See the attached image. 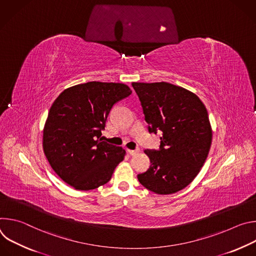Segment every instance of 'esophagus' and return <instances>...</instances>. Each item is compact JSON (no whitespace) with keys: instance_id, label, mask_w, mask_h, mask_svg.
Returning a JSON list of instances; mask_svg holds the SVG:
<instances>
[{"instance_id":"1","label":"esophagus","mask_w":256,"mask_h":256,"mask_svg":"<svg viewBox=\"0 0 256 256\" xmlns=\"http://www.w3.org/2000/svg\"><path fill=\"white\" fill-rule=\"evenodd\" d=\"M128 152L130 153V155H132V156H136V155H138V153H140V149H136V150H128Z\"/></svg>"}]
</instances>
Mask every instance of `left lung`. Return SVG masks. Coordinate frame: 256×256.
I'll return each mask as SVG.
<instances>
[{
  "mask_svg": "<svg viewBox=\"0 0 256 256\" xmlns=\"http://www.w3.org/2000/svg\"><path fill=\"white\" fill-rule=\"evenodd\" d=\"M150 132H162L159 150H144L150 168L140 184L157 194L186 188L200 171L212 144L206 108L192 92L167 83H132Z\"/></svg>",
  "mask_w": 256,
  "mask_h": 256,
  "instance_id": "8db88e82",
  "label": "left lung"
}]
</instances>
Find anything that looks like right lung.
<instances>
[{
  "label": "right lung",
  "instance_id": "right-lung-1",
  "mask_svg": "<svg viewBox=\"0 0 256 256\" xmlns=\"http://www.w3.org/2000/svg\"><path fill=\"white\" fill-rule=\"evenodd\" d=\"M130 94L126 84L94 81L70 87L54 100L44 124L42 147L66 184L90 190L110 180L126 151L102 140L101 132L112 106Z\"/></svg>",
  "mask_w": 256,
  "mask_h": 256
}]
</instances>
